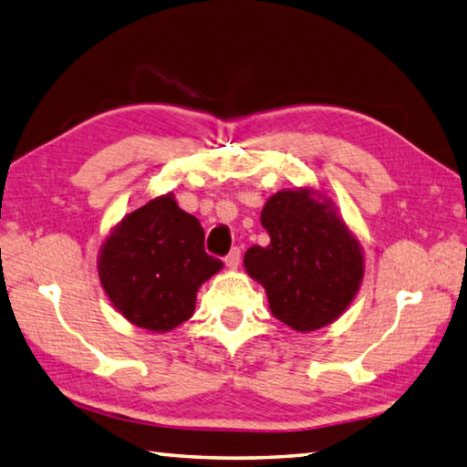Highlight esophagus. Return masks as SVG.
I'll return each instance as SVG.
<instances>
[{"label": "esophagus", "instance_id": "1", "mask_svg": "<svg viewBox=\"0 0 467 467\" xmlns=\"http://www.w3.org/2000/svg\"><path fill=\"white\" fill-rule=\"evenodd\" d=\"M240 258H242V252H240V247H234V250L225 255V265L230 270H237V265H240Z\"/></svg>", "mask_w": 467, "mask_h": 467}]
</instances>
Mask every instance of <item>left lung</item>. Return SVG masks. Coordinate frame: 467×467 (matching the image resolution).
Instances as JSON below:
<instances>
[{
    "instance_id": "obj_1",
    "label": "left lung",
    "mask_w": 467,
    "mask_h": 467,
    "mask_svg": "<svg viewBox=\"0 0 467 467\" xmlns=\"http://www.w3.org/2000/svg\"><path fill=\"white\" fill-rule=\"evenodd\" d=\"M260 222L270 244L252 245L244 265L274 317L296 332L338 320L363 284L365 254L335 202L314 187L282 189L268 197Z\"/></svg>"
}]
</instances>
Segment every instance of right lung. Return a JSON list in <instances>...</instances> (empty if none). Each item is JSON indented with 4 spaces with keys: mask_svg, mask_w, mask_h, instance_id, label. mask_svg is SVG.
<instances>
[{
    "mask_svg": "<svg viewBox=\"0 0 467 467\" xmlns=\"http://www.w3.org/2000/svg\"><path fill=\"white\" fill-rule=\"evenodd\" d=\"M203 237L197 217L171 192L122 217L97 262L114 310L150 332H169L192 318L197 290L223 268L205 254Z\"/></svg>",
    "mask_w": 467,
    "mask_h": 467,
    "instance_id": "1",
    "label": "right lung"
}]
</instances>
